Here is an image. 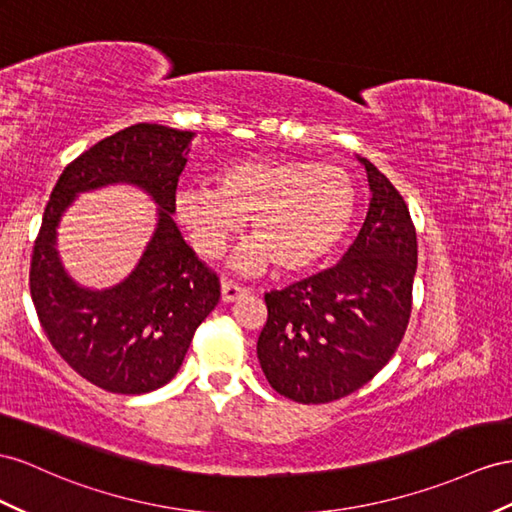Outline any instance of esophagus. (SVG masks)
<instances>
[{
    "instance_id": "esophagus-1",
    "label": "esophagus",
    "mask_w": 512,
    "mask_h": 512,
    "mask_svg": "<svg viewBox=\"0 0 512 512\" xmlns=\"http://www.w3.org/2000/svg\"><path fill=\"white\" fill-rule=\"evenodd\" d=\"M220 294H222V300H225V303H233V300H238V298L246 296L248 290H246V287L238 285V283L222 279V281H220Z\"/></svg>"
}]
</instances>
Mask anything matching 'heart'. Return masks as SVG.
I'll list each match as a JSON object with an SVG mask.
<instances>
[{
  "instance_id": "b5f03b06",
  "label": "heart",
  "mask_w": 512,
  "mask_h": 512,
  "mask_svg": "<svg viewBox=\"0 0 512 512\" xmlns=\"http://www.w3.org/2000/svg\"><path fill=\"white\" fill-rule=\"evenodd\" d=\"M214 186L181 188L175 218L205 259H216L248 220L253 238L233 255L244 274L318 266L342 244L357 212L350 173L303 157L255 155L233 160L214 173Z\"/></svg>"
}]
</instances>
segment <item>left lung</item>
Wrapping results in <instances>:
<instances>
[{
    "label": "left lung",
    "instance_id": "left-lung-1",
    "mask_svg": "<svg viewBox=\"0 0 512 512\" xmlns=\"http://www.w3.org/2000/svg\"><path fill=\"white\" fill-rule=\"evenodd\" d=\"M370 209L337 266L266 294L257 359L268 383L300 404L357 391L385 368L411 316L417 235L400 192L370 160Z\"/></svg>",
    "mask_w": 512,
    "mask_h": 512
}]
</instances>
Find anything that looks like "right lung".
<instances>
[{
	"label": "right lung",
	"mask_w": 512,
	"mask_h": 512,
	"mask_svg": "<svg viewBox=\"0 0 512 512\" xmlns=\"http://www.w3.org/2000/svg\"><path fill=\"white\" fill-rule=\"evenodd\" d=\"M194 131L138 123L103 138L73 160L56 183L34 242L30 292L51 346L93 385L125 396L164 387L199 324L220 298V283L177 229L175 190ZM127 182L158 205L156 229L137 268L106 291L73 282L57 253V225L82 191Z\"/></svg>",
	"instance_id": "1"
}]
</instances>
